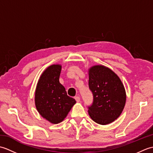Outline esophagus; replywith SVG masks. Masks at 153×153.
Listing matches in <instances>:
<instances>
[{"instance_id": "34e87169", "label": "esophagus", "mask_w": 153, "mask_h": 153, "mask_svg": "<svg viewBox=\"0 0 153 153\" xmlns=\"http://www.w3.org/2000/svg\"><path fill=\"white\" fill-rule=\"evenodd\" d=\"M75 99H76V102H79L80 101V97H78V96L75 97Z\"/></svg>"}]
</instances>
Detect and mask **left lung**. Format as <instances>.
I'll return each mask as SVG.
<instances>
[{
	"mask_svg": "<svg viewBox=\"0 0 153 153\" xmlns=\"http://www.w3.org/2000/svg\"><path fill=\"white\" fill-rule=\"evenodd\" d=\"M89 87L93 101L88 106L89 114L100 125L112 123L124 108L126 95L119 77L110 68L97 65L89 69Z\"/></svg>",
	"mask_w": 153,
	"mask_h": 153,
	"instance_id": "1",
	"label": "left lung"
}]
</instances>
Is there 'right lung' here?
I'll return each mask as SVG.
<instances>
[{
  "mask_svg": "<svg viewBox=\"0 0 153 153\" xmlns=\"http://www.w3.org/2000/svg\"><path fill=\"white\" fill-rule=\"evenodd\" d=\"M62 66L53 64L41 74L35 93V106L41 116L52 123L62 122L76 101L68 96L59 82Z\"/></svg>",
  "mask_w": 153,
  "mask_h": 153,
  "instance_id": "add662e5",
  "label": "right lung"
}]
</instances>
